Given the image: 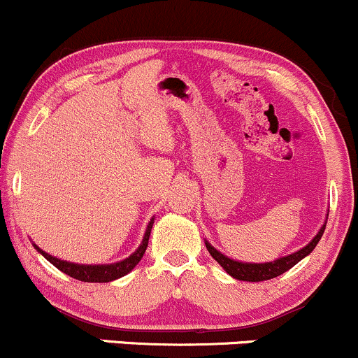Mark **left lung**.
I'll return each mask as SVG.
<instances>
[{
    "label": "left lung",
    "instance_id": "8db88e82",
    "mask_svg": "<svg viewBox=\"0 0 358 358\" xmlns=\"http://www.w3.org/2000/svg\"><path fill=\"white\" fill-rule=\"evenodd\" d=\"M324 227H321V230L318 231V235L309 242L306 247L301 248V250L294 252V254L282 257V259H277L274 262H267V264H243V262H236V260L228 259L223 254H220L215 247H211L210 243L206 242V248L210 252V255L216 262L222 266L224 271L228 272L231 277L238 280H248V282H260V280H268V279H274V277L284 274V272L289 271L291 267H294L299 260H303L304 257L309 255L313 252V248L318 245V242L321 240V235H323Z\"/></svg>",
    "mask_w": 358,
    "mask_h": 358
}]
</instances>
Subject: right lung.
Here are the masks:
<instances>
[{"label": "right lung", "mask_w": 358, "mask_h": 358, "mask_svg": "<svg viewBox=\"0 0 358 358\" xmlns=\"http://www.w3.org/2000/svg\"><path fill=\"white\" fill-rule=\"evenodd\" d=\"M152 224H154V218H152L150 223H148L145 236H143V242L138 248H136L135 254H131L128 259L122 260V262L110 264V266H79V264H71V262H66V260L55 259V257L49 255L47 252L40 250L37 245H35V248H37L40 254L49 260L52 266L57 267L59 271L64 272V274L71 275L72 279L83 280V282H110V280H115V279H118V277L128 274V272H130L131 268H134L136 264L142 260V257L147 250L148 236H150Z\"/></svg>", "instance_id": "right-lung-1"}]
</instances>
